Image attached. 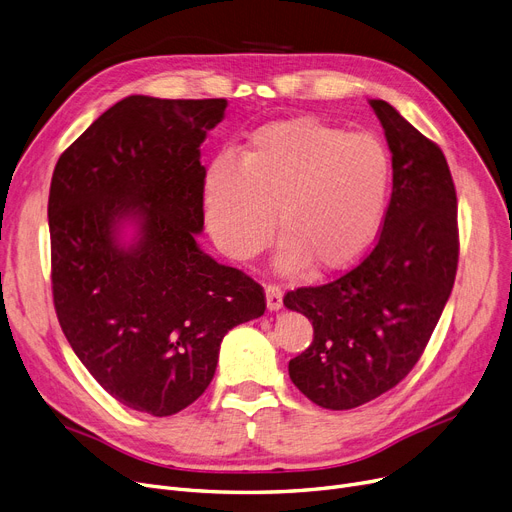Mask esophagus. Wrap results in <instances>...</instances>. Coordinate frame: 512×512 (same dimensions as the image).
Wrapping results in <instances>:
<instances>
[{"label":"esophagus","instance_id":"obj_1","mask_svg":"<svg viewBox=\"0 0 512 512\" xmlns=\"http://www.w3.org/2000/svg\"><path fill=\"white\" fill-rule=\"evenodd\" d=\"M265 303L270 311L282 309V288L278 284H267L265 286Z\"/></svg>","mask_w":512,"mask_h":512}]
</instances>
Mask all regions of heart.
Returning <instances> with one entry per match:
<instances>
[{
    "label": "heart",
    "instance_id": "b5f03b06",
    "mask_svg": "<svg viewBox=\"0 0 512 512\" xmlns=\"http://www.w3.org/2000/svg\"><path fill=\"white\" fill-rule=\"evenodd\" d=\"M392 155L373 134L319 118L259 128L238 161H213L203 182L207 228L232 259L270 245L274 218L284 238L278 270H348L378 238L390 195Z\"/></svg>",
    "mask_w": 512,
    "mask_h": 512
}]
</instances>
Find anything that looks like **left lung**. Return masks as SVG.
<instances>
[{
    "label": "left lung",
    "mask_w": 512,
    "mask_h": 512,
    "mask_svg": "<svg viewBox=\"0 0 512 512\" xmlns=\"http://www.w3.org/2000/svg\"><path fill=\"white\" fill-rule=\"evenodd\" d=\"M392 153V197L371 253L344 276L286 292L313 324L288 373L315 405L346 411L405 380L444 311L459 265L456 191L442 149L371 99Z\"/></svg>",
    "instance_id": "left-lung-1"
}]
</instances>
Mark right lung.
Segmentation results:
<instances>
[{
    "label": "right lung",
    "instance_id": "1",
    "mask_svg": "<svg viewBox=\"0 0 512 512\" xmlns=\"http://www.w3.org/2000/svg\"><path fill=\"white\" fill-rule=\"evenodd\" d=\"M226 99L130 95L60 155L49 188L51 290L64 336L124 407L168 417L213 380L222 338L263 288L203 253L201 143ZM138 228L132 243L121 228Z\"/></svg>",
    "mask_w": 512,
    "mask_h": 512
}]
</instances>
